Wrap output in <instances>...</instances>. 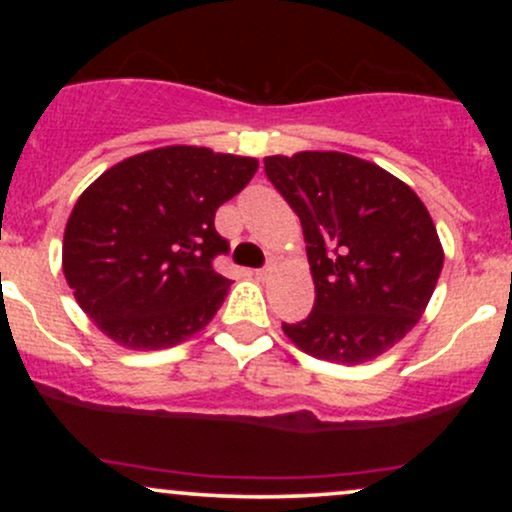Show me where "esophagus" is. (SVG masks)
Instances as JSON below:
<instances>
[{
    "label": "esophagus",
    "mask_w": 512,
    "mask_h": 512,
    "mask_svg": "<svg viewBox=\"0 0 512 512\" xmlns=\"http://www.w3.org/2000/svg\"><path fill=\"white\" fill-rule=\"evenodd\" d=\"M269 272H272V267H264V269H257L255 276H257V279H267Z\"/></svg>",
    "instance_id": "esophagus-1"
}]
</instances>
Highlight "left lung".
Returning <instances> with one entry per match:
<instances>
[{
    "label": "left lung",
    "instance_id": "left-lung-1",
    "mask_svg": "<svg viewBox=\"0 0 512 512\" xmlns=\"http://www.w3.org/2000/svg\"><path fill=\"white\" fill-rule=\"evenodd\" d=\"M264 173L301 219L313 313L281 325L305 354L358 366L424 315L443 269L436 223L407 182L339 151L267 156Z\"/></svg>",
    "mask_w": 512,
    "mask_h": 512
}]
</instances>
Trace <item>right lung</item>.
<instances>
[{
    "instance_id": "right-lung-1",
    "label": "right lung",
    "mask_w": 512,
    "mask_h": 512,
    "mask_svg": "<svg viewBox=\"0 0 512 512\" xmlns=\"http://www.w3.org/2000/svg\"><path fill=\"white\" fill-rule=\"evenodd\" d=\"M257 158L163 146L108 168L76 199L62 269L76 303L127 349H168L209 325L231 279L211 262L228 240L216 209L257 173Z\"/></svg>"
}]
</instances>
